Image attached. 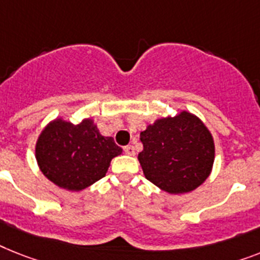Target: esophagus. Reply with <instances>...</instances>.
I'll list each match as a JSON object with an SVG mask.
<instances>
[{
	"instance_id": "obj_1",
	"label": "esophagus",
	"mask_w": 260,
	"mask_h": 260,
	"mask_svg": "<svg viewBox=\"0 0 260 260\" xmlns=\"http://www.w3.org/2000/svg\"><path fill=\"white\" fill-rule=\"evenodd\" d=\"M123 150H125V153L127 154V155H135V147H134V146L128 145V146H126Z\"/></svg>"
}]
</instances>
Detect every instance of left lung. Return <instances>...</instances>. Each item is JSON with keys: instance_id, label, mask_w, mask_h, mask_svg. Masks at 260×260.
<instances>
[{"instance_id": "1", "label": "left lung", "mask_w": 260, "mask_h": 260, "mask_svg": "<svg viewBox=\"0 0 260 260\" xmlns=\"http://www.w3.org/2000/svg\"><path fill=\"white\" fill-rule=\"evenodd\" d=\"M138 160L146 179L167 194L194 191L210 177L215 143L202 119L187 110L158 118L141 132Z\"/></svg>"}]
</instances>
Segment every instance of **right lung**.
<instances>
[{
    "label": "right lung",
    "instance_id": "1",
    "mask_svg": "<svg viewBox=\"0 0 260 260\" xmlns=\"http://www.w3.org/2000/svg\"><path fill=\"white\" fill-rule=\"evenodd\" d=\"M122 151L111 137L101 134L93 118H83L78 125L62 117L51 119L36 142L41 173L69 191H82L104 178Z\"/></svg>",
    "mask_w": 260,
    "mask_h": 260
}]
</instances>
